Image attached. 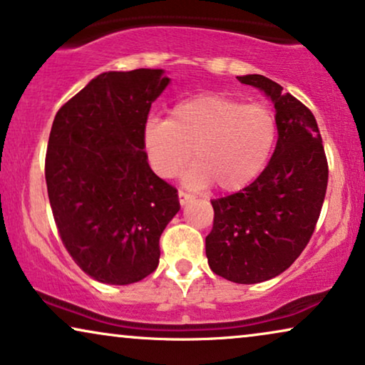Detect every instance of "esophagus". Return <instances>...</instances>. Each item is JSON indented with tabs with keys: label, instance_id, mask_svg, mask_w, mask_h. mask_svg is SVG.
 Masks as SVG:
<instances>
[{
	"label": "esophagus",
	"instance_id": "esophagus-1",
	"mask_svg": "<svg viewBox=\"0 0 365 365\" xmlns=\"http://www.w3.org/2000/svg\"><path fill=\"white\" fill-rule=\"evenodd\" d=\"M178 196H179V202H181V206H184L186 205L187 201H191L192 200V196L189 192H184V191H179L178 192Z\"/></svg>",
	"mask_w": 365,
	"mask_h": 365
}]
</instances>
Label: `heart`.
Segmentation results:
<instances>
[{
  "label": "heart",
  "instance_id": "obj_1",
  "mask_svg": "<svg viewBox=\"0 0 365 365\" xmlns=\"http://www.w3.org/2000/svg\"><path fill=\"white\" fill-rule=\"evenodd\" d=\"M278 137L275 112L263 103L205 93L179 102L168 120L144 125L142 144L153 171L163 179L186 176L192 187L215 182L225 192H236L257 181L264 171Z\"/></svg>",
  "mask_w": 365,
  "mask_h": 365
}]
</instances>
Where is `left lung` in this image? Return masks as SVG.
Returning a JSON list of instances; mask_svg holds the SVG:
<instances>
[{"label": "left lung", "mask_w": 365, "mask_h": 365, "mask_svg": "<svg viewBox=\"0 0 365 365\" xmlns=\"http://www.w3.org/2000/svg\"><path fill=\"white\" fill-rule=\"evenodd\" d=\"M238 80L275 103L278 140L257 181L211 201L206 257L216 275L250 285L280 275L309 245L327 192L329 164L309 107L263 75Z\"/></svg>", "instance_id": "8db88e82"}]
</instances>
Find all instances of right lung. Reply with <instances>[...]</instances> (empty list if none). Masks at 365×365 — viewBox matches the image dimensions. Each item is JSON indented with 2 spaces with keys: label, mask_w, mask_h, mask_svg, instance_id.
Masks as SVG:
<instances>
[{
  "label": "right lung",
  "mask_w": 365,
  "mask_h": 365,
  "mask_svg": "<svg viewBox=\"0 0 365 365\" xmlns=\"http://www.w3.org/2000/svg\"><path fill=\"white\" fill-rule=\"evenodd\" d=\"M163 70L106 72L56 112L45 179L56 230L93 280L129 285L158 268L178 189L149 168L142 132Z\"/></svg>",
  "instance_id": "add662e5"
}]
</instances>
